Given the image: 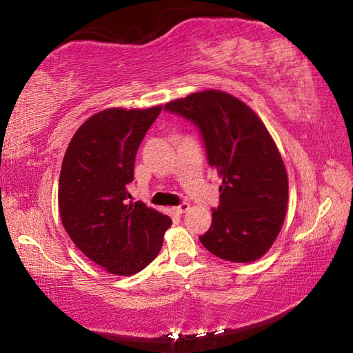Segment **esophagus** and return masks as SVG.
<instances>
[{"instance_id":"obj_1","label":"esophagus","mask_w":353,"mask_h":353,"mask_svg":"<svg viewBox=\"0 0 353 353\" xmlns=\"http://www.w3.org/2000/svg\"><path fill=\"white\" fill-rule=\"evenodd\" d=\"M188 208H190L188 202H182V204H179L177 207L172 208V210H174V213H177V214H183L185 212H188Z\"/></svg>"}]
</instances>
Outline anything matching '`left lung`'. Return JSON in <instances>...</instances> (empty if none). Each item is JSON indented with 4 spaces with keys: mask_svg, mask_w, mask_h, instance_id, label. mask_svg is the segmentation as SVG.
<instances>
[{
    "mask_svg": "<svg viewBox=\"0 0 353 353\" xmlns=\"http://www.w3.org/2000/svg\"><path fill=\"white\" fill-rule=\"evenodd\" d=\"M165 110L199 129L207 162L223 179L201 243L227 261L260 259L276 241L288 204V176L265 124L243 101L218 90L171 101Z\"/></svg>",
    "mask_w": 353,
    "mask_h": 353,
    "instance_id": "8db88e82",
    "label": "left lung"
}]
</instances>
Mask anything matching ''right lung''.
<instances>
[{
    "label": "right lung",
    "instance_id": "right-lung-1",
    "mask_svg": "<svg viewBox=\"0 0 353 353\" xmlns=\"http://www.w3.org/2000/svg\"><path fill=\"white\" fill-rule=\"evenodd\" d=\"M162 112L109 109L88 118L65 152L59 210L71 240L97 265L130 276L159 255L172 221L141 201H129L135 154Z\"/></svg>",
    "mask_w": 353,
    "mask_h": 353
}]
</instances>
